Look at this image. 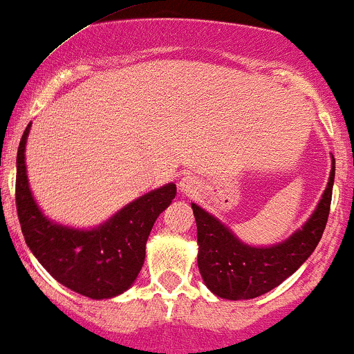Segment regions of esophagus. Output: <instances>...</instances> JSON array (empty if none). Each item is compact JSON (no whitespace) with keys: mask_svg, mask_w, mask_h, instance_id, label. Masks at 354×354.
I'll list each match as a JSON object with an SVG mask.
<instances>
[{"mask_svg":"<svg viewBox=\"0 0 354 354\" xmlns=\"http://www.w3.org/2000/svg\"><path fill=\"white\" fill-rule=\"evenodd\" d=\"M178 191H180L182 196L187 197H194L196 194H199L201 191V184L194 176H185L178 182Z\"/></svg>","mask_w":354,"mask_h":354,"instance_id":"1","label":"esophagus"}]
</instances>
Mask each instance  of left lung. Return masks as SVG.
<instances>
[{
	"label": "left lung",
	"mask_w": 354,
	"mask_h": 354,
	"mask_svg": "<svg viewBox=\"0 0 354 354\" xmlns=\"http://www.w3.org/2000/svg\"><path fill=\"white\" fill-rule=\"evenodd\" d=\"M334 157L329 180L317 206L299 230L283 241L254 246L241 241L230 226L197 204H191L197 224V267L209 290L227 300L260 297L279 287L313 254L328 223L334 184Z\"/></svg>",
	"instance_id": "obj_1"
}]
</instances>
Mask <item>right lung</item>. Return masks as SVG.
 <instances>
[{"label":"right lung","instance_id":"add662e5","mask_svg":"<svg viewBox=\"0 0 354 354\" xmlns=\"http://www.w3.org/2000/svg\"><path fill=\"white\" fill-rule=\"evenodd\" d=\"M30 128L32 123L17 153V211L26 246L64 287L94 300L121 295L143 267L147 239L158 216L172 204L176 184L136 197L97 226L55 223L41 212L30 189L25 162Z\"/></svg>","mask_w":354,"mask_h":354}]
</instances>
